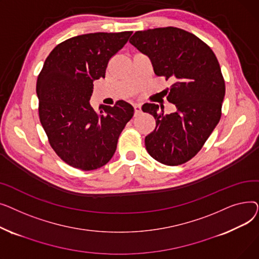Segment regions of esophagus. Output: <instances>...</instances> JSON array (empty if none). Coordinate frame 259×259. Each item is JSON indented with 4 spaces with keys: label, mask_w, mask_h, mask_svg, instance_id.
Segmentation results:
<instances>
[{
    "label": "esophagus",
    "mask_w": 259,
    "mask_h": 259,
    "mask_svg": "<svg viewBox=\"0 0 259 259\" xmlns=\"http://www.w3.org/2000/svg\"><path fill=\"white\" fill-rule=\"evenodd\" d=\"M133 108H134V114H135V115H138V114L141 113L142 107H141L140 104H134V105H133Z\"/></svg>",
    "instance_id": "1"
}]
</instances>
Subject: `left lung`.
<instances>
[{"label": "left lung", "instance_id": "1", "mask_svg": "<svg viewBox=\"0 0 259 259\" xmlns=\"http://www.w3.org/2000/svg\"><path fill=\"white\" fill-rule=\"evenodd\" d=\"M129 42L149 57L157 76L173 81L164 92L175 105L174 112L165 115L155 104L142 107L156 122L145 138L147 151L164 165L185 164L221 119L226 87L220 63L205 42L176 27L137 31Z\"/></svg>", "mask_w": 259, "mask_h": 259}]
</instances>
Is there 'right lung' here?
I'll return each instance as SVG.
<instances>
[{"mask_svg": "<svg viewBox=\"0 0 259 259\" xmlns=\"http://www.w3.org/2000/svg\"><path fill=\"white\" fill-rule=\"evenodd\" d=\"M132 31L95 32L68 38L49 53L36 80L38 116L51 148L69 166L90 171L113 156L119 134L134 113L117 101L90 106L93 80L105 77L110 59Z\"/></svg>", "mask_w": 259, "mask_h": 259, "instance_id": "add662e5", "label": "right lung"}]
</instances>
